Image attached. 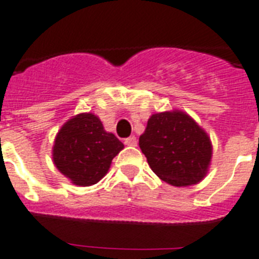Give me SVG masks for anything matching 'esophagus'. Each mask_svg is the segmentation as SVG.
Instances as JSON below:
<instances>
[{"label":"esophagus","mask_w":259,"mask_h":259,"mask_svg":"<svg viewBox=\"0 0 259 259\" xmlns=\"http://www.w3.org/2000/svg\"><path fill=\"white\" fill-rule=\"evenodd\" d=\"M137 143H138V142H137V138L134 136L129 137V138L125 139V145H126V146H132V147H136Z\"/></svg>","instance_id":"34e87169"}]
</instances>
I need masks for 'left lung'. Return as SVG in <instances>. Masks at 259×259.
I'll use <instances>...</instances> for the list:
<instances>
[{
  "mask_svg": "<svg viewBox=\"0 0 259 259\" xmlns=\"http://www.w3.org/2000/svg\"><path fill=\"white\" fill-rule=\"evenodd\" d=\"M139 147L155 175L179 188L201 183L212 157L207 133L180 109L152 114Z\"/></svg>",
  "mask_w": 259,
  "mask_h": 259,
  "instance_id": "8db88e82",
  "label": "left lung"
}]
</instances>
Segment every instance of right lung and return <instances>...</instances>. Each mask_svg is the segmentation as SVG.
<instances>
[{
    "label": "right lung",
    "instance_id": "1",
    "mask_svg": "<svg viewBox=\"0 0 259 259\" xmlns=\"http://www.w3.org/2000/svg\"><path fill=\"white\" fill-rule=\"evenodd\" d=\"M122 148V142L105 132L100 118L89 112L73 116L58 130L52 159L71 184L91 186L107 175Z\"/></svg>",
    "mask_w": 259,
    "mask_h": 259
}]
</instances>
